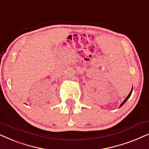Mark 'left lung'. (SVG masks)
Masks as SVG:
<instances>
[{"label": "left lung", "instance_id": "left-lung-1", "mask_svg": "<svg viewBox=\"0 0 149 149\" xmlns=\"http://www.w3.org/2000/svg\"><path fill=\"white\" fill-rule=\"evenodd\" d=\"M132 91H131V92L130 93V94H129V95H128V96H127V97L125 98V100L123 101V103H122V104H120V107H121V106H123V104H125V102H126V101L128 100V99H129V97H130L131 96V95H132Z\"/></svg>", "mask_w": 149, "mask_h": 149}]
</instances>
